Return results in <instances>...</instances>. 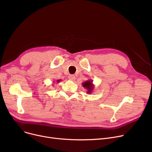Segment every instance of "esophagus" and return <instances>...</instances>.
<instances>
[{"mask_svg": "<svg viewBox=\"0 0 152 152\" xmlns=\"http://www.w3.org/2000/svg\"><path fill=\"white\" fill-rule=\"evenodd\" d=\"M68 79H69V80H71V81H75V79H76V77L74 75H69L68 76Z\"/></svg>", "mask_w": 152, "mask_h": 152, "instance_id": "obj_1", "label": "esophagus"}]
</instances>
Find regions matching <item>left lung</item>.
Returning a JSON list of instances; mask_svg holds the SVG:
<instances>
[{
  "label": "left lung",
  "mask_w": 152,
  "mask_h": 152,
  "mask_svg": "<svg viewBox=\"0 0 152 152\" xmlns=\"http://www.w3.org/2000/svg\"><path fill=\"white\" fill-rule=\"evenodd\" d=\"M82 85L84 88L87 89V94H91L92 92L94 89V84H93L92 79H89V80L83 83Z\"/></svg>",
  "instance_id": "left-lung-1"
}]
</instances>
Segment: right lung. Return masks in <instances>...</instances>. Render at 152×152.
Instances as JSON below:
<instances>
[{"label":"right lung","instance_id":"add662e5","mask_svg":"<svg viewBox=\"0 0 152 152\" xmlns=\"http://www.w3.org/2000/svg\"><path fill=\"white\" fill-rule=\"evenodd\" d=\"M60 81H61V79H58V80L57 81V83H58Z\"/></svg>","mask_w":152,"mask_h":152}]
</instances>
